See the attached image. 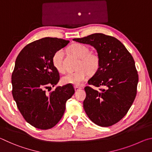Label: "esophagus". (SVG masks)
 <instances>
[{
  "label": "esophagus",
  "mask_w": 152,
  "mask_h": 152,
  "mask_svg": "<svg viewBox=\"0 0 152 152\" xmlns=\"http://www.w3.org/2000/svg\"><path fill=\"white\" fill-rule=\"evenodd\" d=\"M74 89H75L76 91H79V90L82 89V88L81 87H78V86H74Z\"/></svg>",
  "instance_id": "1"
}]
</instances>
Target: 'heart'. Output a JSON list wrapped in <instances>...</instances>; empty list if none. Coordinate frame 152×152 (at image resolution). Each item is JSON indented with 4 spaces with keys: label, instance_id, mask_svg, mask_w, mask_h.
Segmentation results:
<instances>
[{
    "label": "heart",
    "instance_id": "heart-1",
    "mask_svg": "<svg viewBox=\"0 0 152 152\" xmlns=\"http://www.w3.org/2000/svg\"><path fill=\"white\" fill-rule=\"evenodd\" d=\"M69 51L80 59L78 66V70L75 72L66 74L61 78V82L65 84L80 86L88 78V74H94L99 71L101 66V58L96 52H90V49L82 43H74L69 48ZM64 51L59 50L53 53L52 64L59 72H65L64 66Z\"/></svg>",
    "mask_w": 152,
    "mask_h": 152
}]
</instances>
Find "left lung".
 I'll use <instances>...</instances> for the list:
<instances>
[{
    "label": "left lung",
    "instance_id": "1",
    "mask_svg": "<svg viewBox=\"0 0 152 152\" xmlns=\"http://www.w3.org/2000/svg\"><path fill=\"white\" fill-rule=\"evenodd\" d=\"M93 46L101 58L99 71L88 81L84 109L89 119L101 127H109L127 114L137 94L139 77L135 61L125 45L103 33L73 39Z\"/></svg>",
    "mask_w": 152,
    "mask_h": 152
}]
</instances>
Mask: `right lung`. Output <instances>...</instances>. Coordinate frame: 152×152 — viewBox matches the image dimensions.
Here are the masks:
<instances>
[{"label":"right lung","mask_w":152,"mask_h":152,"mask_svg":"<svg viewBox=\"0 0 152 152\" xmlns=\"http://www.w3.org/2000/svg\"><path fill=\"white\" fill-rule=\"evenodd\" d=\"M70 42L56 37H44L27 44L20 51L12 73V94L25 120L40 129L57 124L72 96V84L58 86L60 74L52 64V56Z\"/></svg>","instance_id":"obj_1"}]
</instances>
